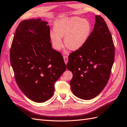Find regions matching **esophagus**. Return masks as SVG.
<instances>
[{
	"instance_id": "obj_1",
	"label": "esophagus",
	"mask_w": 127,
	"mask_h": 127,
	"mask_svg": "<svg viewBox=\"0 0 127 127\" xmlns=\"http://www.w3.org/2000/svg\"><path fill=\"white\" fill-rule=\"evenodd\" d=\"M64 63H65L66 64H67L68 63V58L66 55H64Z\"/></svg>"
}]
</instances>
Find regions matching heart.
<instances>
[{
  "label": "heart",
  "mask_w": 127,
  "mask_h": 127,
  "mask_svg": "<svg viewBox=\"0 0 127 127\" xmlns=\"http://www.w3.org/2000/svg\"><path fill=\"white\" fill-rule=\"evenodd\" d=\"M91 25L88 20L78 17H72L57 21L54 24V32L50 37L54 48L60 51L64 44L61 37L64 36V42L71 50L81 48L87 42L90 35Z\"/></svg>",
  "instance_id": "heart-1"
}]
</instances>
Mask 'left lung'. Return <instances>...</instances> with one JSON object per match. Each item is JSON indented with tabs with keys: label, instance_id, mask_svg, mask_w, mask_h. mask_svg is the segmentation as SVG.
<instances>
[{
	"label": "left lung",
	"instance_id": "8db88e82",
	"mask_svg": "<svg viewBox=\"0 0 127 127\" xmlns=\"http://www.w3.org/2000/svg\"><path fill=\"white\" fill-rule=\"evenodd\" d=\"M114 58L112 35L103 18L96 15L87 42L69 55L67 68L73 73L70 82L73 93L83 100L99 94L109 80Z\"/></svg>",
	"mask_w": 127,
	"mask_h": 127
}]
</instances>
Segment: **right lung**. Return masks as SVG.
<instances>
[{"mask_svg":"<svg viewBox=\"0 0 127 127\" xmlns=\"http://www.w3.org/2000/svg\"><path fill=\"white\" fill-rule=\"evenodd\" d=\"M39 19L18 26L10 49L15 81L23 93L35 102L53 96L54 83L66 69L61 54L52 48L50 27Z\"/></svg>","mask_w":127,"mask_h":127,"instance_id":"add662e5","label":"right lung"}]
</instances>
